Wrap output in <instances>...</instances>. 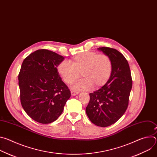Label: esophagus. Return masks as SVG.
<instances>
[{
    "label": "esophagus",
    "mask_w": 157,
    "mask_h": 157,
    "mask_svg": "<svg viewBox=\"0 0 157 157\" xmlns=\"http://www.w3.org/2000/svg\"><path fill=\"white\" fill-rule=\"evenodd\" d=\"M71 95H72L73 96H76V95H78V94H79L78 92H76V91H71Z\"/></svg>",
    "instance_id": "esophagus-1"
}]
</instances>
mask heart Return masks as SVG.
Wrapping results in <instances>:
<instances>
[{"mask_svg":"<svg viewBox=\"0 0 157 157\" xmlns=\"http://www.w3.org/2000/svg\"><path fill=\"white\" fill-rule=\"evenodd\" d=\"M113 64L104 54L85 52L69 60L63 61L57 66V71L67 84H71L80 77L82 79L73 86L76 90L98 89L104 86L110 77Z\"/></svg>","mask_w":157,"mask_h":157,"instance_id":"b5f03b06","label":"heart"}]
</instances>
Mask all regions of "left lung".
<instances>
[{"instance_id":"obj_1","label":"left lung","mask_w":157,"mask_h":157,"mask_svg":"<svg viewBox=\"0 0 157 157\" xmlns=\"http://www.w3.org/2000/svg\"><path fill=\"white\" fill-rule=\"evenodd\" d=\"M113 64L108 81L98 90L89 94L86 108L87 117L96 125L104 127L116 122L128 107L132 80L128 61L119 51L109 47L98 48Z\"/></svg>"}]
</instances>
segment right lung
Returning <instances> with one entry per match:
<instances>
[{
  "mask_svg": "<svg viewBox=\"0 0 157 157\" xmlns=\"http://www.w3.org/2000/svg\"><path fill=\"white\" fill-rule=\"evenodd\" d=\"M64 59L42 49L29 55L22 63L18 75L21 104L28 116L39 123L56 121L71 96L57 71Z\"/></svg>",
  "mask_w": 157,
  "mask_h": 157,
  "instance_id": "right-lung-1",
  "label": "right lung"
}]
</instances>
